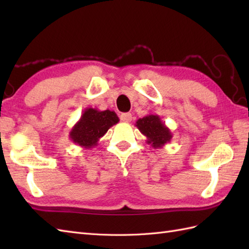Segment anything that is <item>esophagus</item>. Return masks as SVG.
Returning <instances> with one entry per match:
<instances>
[{"label":"esophagus","instance_id":"1","mask_svg":"<svg viewBox=\"0 0 249 249\" xmlns=\"http://www.w3.org/2000/svg\"><path fill=\"white\" fill-rule=\"evenodd\" d=\"M121 120L124 122H130L131 121V113L126 112V113H122L121 114Z\"/></svg>","mask_w":249,"mask_h":249}]
</instances>
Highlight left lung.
Returning a JSON list of instances; mask_svg holds the SVG:
<instances>
[{
  "label": "left lung",
  "mask_w": 249,
  "mask_h": 249,
  "mask_svg": "<svg viewBox=\"0 0 249 249\" xmlns=\"http://www.w3.org/2000/svg\"><path fill=\"white\" fill-rule=\"evenodd\" d=\"M137 128L146 137V143L154 149H160L172 139V133L165 123L160 120V115L150 113L136 122Z\"/></svg>",
  "instance_id": "obj_1"
}]
</instances>
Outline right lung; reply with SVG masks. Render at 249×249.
<instances>
[{"label":"right lung","mask_w":249,"mask_h":249,"mask_svg":"<svg viewBox=\"0 0 249 249\" xmlns=\"http://www.w3.org/2000/svg\"><path fill=\"white\" fill-rule=\"evenodd\" d=\"M119 121L120 119L114 111H100L89 107L84 109L80 120L72 126L70 138L73 143L83 149H93L108 129L118 124Z\"/></svg>","instance_id":"obj_1"}]
</instances>
